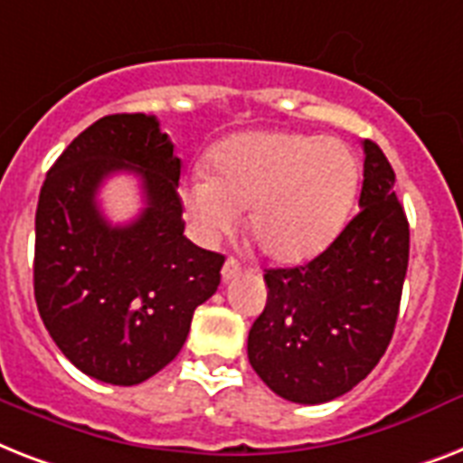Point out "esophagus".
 I'll list each match as a JSON object with an SVG mask.
<instances>
[{"instance_id": "34e87169", "label": "esophagus", "mask_w": 463, "mask_h": 463, "mask_svg": "<svg viewBox=\"0 0 463 463\" xmlns=\"http://www.w3.org/2000/svg\"><path fill=\"white\" fill-rule=\"evenodd\" d=\"M241 272H243V262L236 260V258H229V260L224 262V268H222V282L224 284L232 282V279H236Z\"/></svg>"}]
</instances>
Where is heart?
Wrapping results in <instances>:
<instances>
[{"label":"heart","mask_w":463,"mask_h":463,"mask_svg":"<svg viewBox=\"0 0 463 463\" xmlns=\"http://www.w3.org/2000/svg\"><path fill=\"white\" fill-rule=\"evenodd\" d=\"M210 172H194L184 213L203 243L232 234L249 208V234L265 258L298 265L327 246L349 220L358 160L342 140L253 131L222 140Z\"/></svg>","instance_id":"heart-1"}]
</instances>
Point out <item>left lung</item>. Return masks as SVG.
<instances>
[{
  "mask_svg": "<svg viewBox=\"0 0 463 463\" xmlns=\"http://www.w3.org/2000/svg\"><path fill=\"white\" fill-rule=\"evenodd\" d=\"M358 214L298 268L265 269L268 303L249 332V361L269 390L325 404L354 390L390 346L409 268V222L394 169L364 140Z\"/></svg>",
  "mask_w": 463,
  "mask_h": 463,
  "instance_id": "1",
  "label": "left lung"
}]
</instances>
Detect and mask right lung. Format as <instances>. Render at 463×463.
Here are the masks:
<instances>
[{
    "label": "right lung",
    "mask_w": 463,
    "mask_h": 463,
    "mask_svg": "<svg viewBox=\"0 0 463 463\" xmlns=\"http://www.w3.org/2000/svg\"><path fill=\"white\" fill-rule=\"evenodd\" d=\"M114 171L141 176L146 208L112 228L97 208ZM181 160L147 114L102 117L59 155L35 213V303L61 354L109 384H138L176 358L224 255L184 236Z\"/></svg>",
    "instance_id": "add662e5"
}]
</instances>
